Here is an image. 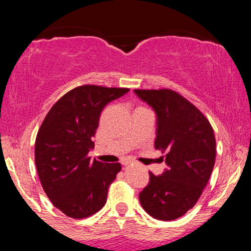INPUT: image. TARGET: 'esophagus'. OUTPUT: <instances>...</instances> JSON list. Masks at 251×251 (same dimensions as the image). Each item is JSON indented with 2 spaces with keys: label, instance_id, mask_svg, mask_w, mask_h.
<instances>
[{
  "label": "esophagus",
  "instance_id": "esophagus-1",
  "mask_svg": "<svg viewBox=\"0 0 251 251\" xmlns=\"http://www.w3.org/2000/svg\"><path fill=\"white\" fill-rule=\"evenodd\" d=\"M129 164H131V163H129V162H125V163H123V165L127 166V165H129Z\"/></svg>",
  "mask_w": 251,
  "mask_h": 251
}]
</instances>
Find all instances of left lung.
I'll return each mask as SVG.
<instances>
[{
  "label": "left lung",
  "instance_id": "8db88e82",
  "mask_svg": "<svg viewBox=\"0 0 251 251\" xmlns=\"http://www.w3.org/2000/svg\"><path fill=\"white\" fill-rule=\"evenodd\" d=\"M157 116L154 148L165 152L166 169L150 172L139 194L143 209L160 221H174L194 208L208 184L216 159V139L209 120L171 89H134ZM163 159V158H162Z\"/></svg>",
  "mask_w": 251,
  "mask_h": 251
}]
</instances>
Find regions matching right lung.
Returning a JSON list of instances; mask_svg holds the SVG:
<instances>
[{"label":"right lung","instance_id":"1","mask_svg":"<svg viewBox=\"0 0 251 251\" xmlns=\"http://www.w3.org/2000/svg\"><path fill=\"white\" fill-rule=\"evenodd\" d=\"M128 88L83 85L54 103L35 140L37 175L53 205L72 218L94 215L107 201L108 186L122 170L119 163L91 159L100 113Z\"/></svg>","mask_w":251,"mask_h":251}]
</instances>
